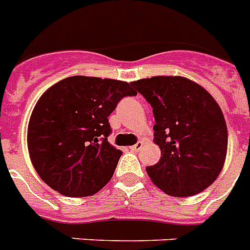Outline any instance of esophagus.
Here are the masks:
<instances>
[{
    "mask_svg": "<svg viewBox=\"0 0 250 250\" xmlns=\"http://www.w3.org/2000/svg\"><path fill=\"white\" fill-rule=\"evenodd\" d=\"M143 145H144V144L141 143V141H139L137 144H135L133 146H131V150H132V151H140V150L143 149Z\"/></svg>",
    "mask_w": 250,
    "mask_h": 250,
    "instance_id": "1",
    "label": "esophagus"
}]
</instances>
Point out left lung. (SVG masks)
Wrapping results in <instances>:
<instances>
[{
  "instance_id": "1",
  "label": "left lung",
  "mask_w": 250,
  "mask_h": 250,
  "mask_svg": "<svg viewBox=\"0 0 250 250\" xmlns=\"http://www.w3.org/2000/svg\"><path fill=\"white\" fill-rule=\"evenodd\" d=\"M131 86L153 107L154 140L162 155L146 167L151 181L178 198L212 185L227 151L226 122L216 100L184 77H153Z\"/></svg>"
}]
</instances>
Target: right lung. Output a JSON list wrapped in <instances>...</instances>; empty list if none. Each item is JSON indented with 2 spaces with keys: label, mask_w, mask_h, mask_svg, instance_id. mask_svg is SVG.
<instances>
[{
  "label": "right lung",
  "mask_w": 250,
  "mask_h": 250,
  "mask_svg": "<svg viewBox=\"0 0 250 250\" xmlns=\"http://www.w3.org/2000/svg\"><path fill=\"white\" fill-rule=\"evenodd\" d=\"M127 82L68 77L40 97L28 125V150L34 169L65 196L93 195L110 181L122 155L107 141V117L125 96Z\"/></svg>",
  "instance_id": "1"
}]
</instances>
